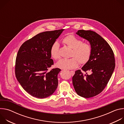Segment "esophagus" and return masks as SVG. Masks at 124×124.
<instances>
[{
  "instance_id": "34e87169",
  "label": "esophagus",
  "mask_w": 124,
  "mask_h": 124,
  "mask_svg": "<svg viewBox=\"0 0 124 124\" xmlns=\"http://www.w3.org/2000/svg\"><path fill=\"white\" fill-rule=\"evenodd\" d=\"M70 73L71 74V75L73 76L75 75V72L73 71V70H72V71H70Z\"/></svg>"
}]
</instances>
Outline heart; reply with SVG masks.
<instances>
[{
    "instance_id": "heart-1",
    "label": "heart",
    "mask_w": 124,
    "mask_h": 124,
    "mask_svg": "<svg viewBox=\"0 0 124 124\" xmlns=\"http://www.w3.org/2000/svg\"><path fill=\"white\" fill-rule=\"evenodd\" d=\"M63 43L72 48L69 59H61L56 64V67L63 70H71L78 67L79 62L81 65L86 64L91 54V46L87 43H82L81 40L73 35H69L63 40ZM51 57L54 60L60 58L59 44L57 42L52 45L50 49ZM79 62H78V61Z\"/></svg>"
}]
</instances>
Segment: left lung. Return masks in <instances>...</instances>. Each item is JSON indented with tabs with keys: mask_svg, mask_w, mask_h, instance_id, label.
Wrapping results in <instances>:
<instances>
[{
	"mask_svg": "<svg viewBox=\"0 0 124 124\" xmlns=\"http://www.w3.org/2000/svg\"><path fill=\"white\" fill-rule=\"evenodd\" d=\"M76 34L89 41L92 51L89 60L81 68L90 74L76 70L73 84L79 96L91 98L101 93L111 78L115 67L114 53L108 42L96 32L79 30Z\"/></svg>",
	"mask_w": 124,
	"mask_h": 124,
	"instance_id": "obj_1",
	"label": "left lung"
}]
</instances>
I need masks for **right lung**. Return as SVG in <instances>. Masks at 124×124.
Returning a JSON list of instances; mask_svg holds the SVG:
<instances>
[{"label":"right lung","instance_id":"obj_1","mask_svg":"<svg viewBox=\"0 0 124 124\" xmlns=\"http://www.w3.org/2000/svg\"><path fill=\"white\" fill-rule=\"evenodd\" d=\"M64 29L40 33L25 42L16 60V77L24 90L34 97L43 99L54 93L58 86L59 68L54 64L50 49Z\"/></svg>","mask_w":124,"mask_h":124}]
</instances>
